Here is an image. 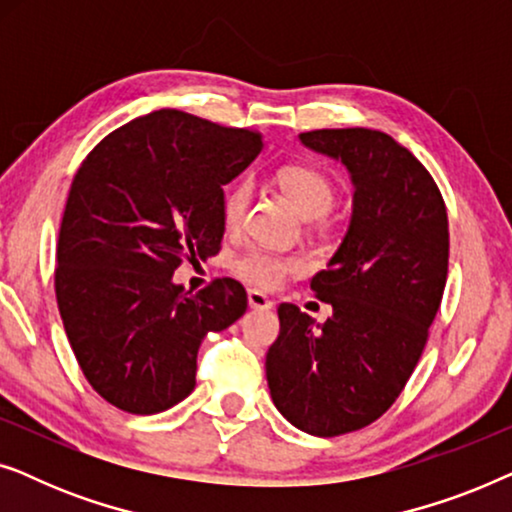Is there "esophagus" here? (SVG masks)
<instances>
[{"label":"esophagus","mask_w":512,"mask_h":512,"mask_svg":"<svg viewBox=\"0 0 512 512\" xmlns=\"http://www.w3.org/2000/svg\"><path fill=\"white\" fill-rule=\"evenodd\" d=\"M247 300H249L251 310H270V307H272V300L265 296L263 291H256V289H251L247 293Z\"/></svg>","instance_id":"34e87169"}]
</instances>
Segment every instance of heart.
Returning a JSON list of instances; mask_svg holds the SVG:
<instances>
[{
  "label": "heart",
  "mask_w": 512,
  "mask_h": 512,
  "mask_svg": "<svg viewBox=\"0 0 512 512\" xmlns=\"http://www.w3.org/2000/svg\"><path fill=\"white\" fill-rule=\"evenodd\" d=\"M279 186L300 209L307 219L324 216L335 202V186L324 170L314 165H284L277 172ZM251 200L249 181H235L223 191L221 219L226 228H237L247 214ZM233 270L244 282L258 289H275L286 277L300 275L305 270V261L300 256L279 254L268 247H249L233 261Z\"/></svg>",
  "instance_id": "1"
}]
</instances>
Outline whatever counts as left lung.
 I'll return each instance as SVG.
<instances>
[{
	"instance_id": "obj_1",
	"label": "left lung",
	"mask_w": 512,
	"mask_h": 512,
	"mask_svg": "<svg viewBox=\"0 0 512 512\" xmlns=\"http://www.w3.org/2000/svg\"><path fill=\"white\" fill-rule=\"evenodd\" d=\"M300 142L345 163L354 214L328 268L312 277L333 317L314 326L300 307L279 305L265 375L293 426L333 438L373 424L408 384L443 300L450 228L429 170L384 132L312 130Z\"/></svg>"
}]
</instances>
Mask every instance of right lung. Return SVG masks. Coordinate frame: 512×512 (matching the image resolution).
<instances>
[{"mask_svg":"<svg viewBox=\"0 0 512 512\" xmlns=\"http://www.w3.org/2000/svg\"><path fill=\"white\" fill-rule=\"evenodd\" d=\"M261 132L158 109L109 132L74 174L58 237L55 298L90 387L130 415L191 394L198 349L247 310L235 279L184 293V261L219 254L223 184Z\"/></svg>","mask_w":512,"mask_h":512,"instance_id":"1","label":"right lung"}]
</instances>
